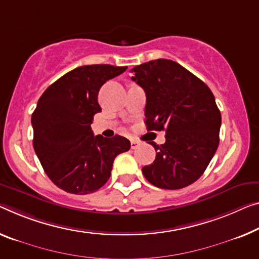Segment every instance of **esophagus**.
<instances>
[{
  "mask_svg": "<svg viewBox=\"0 0 259 259\" xmlns=\"http://www.w3.org/2000/svg\"><path fill=\"white\" fill-rule=\"evenodd\" d=\"M140 146V141H138V140H131V147H132V149H135V148H138V147Z\"/></svg>",
  "mask_w": 259,
  "mask_h": 259,
  "instance_id": "1",
  "label": "esophagus"
}]
</instances>
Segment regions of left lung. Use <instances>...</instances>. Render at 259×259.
<instances>
[{
    "instance_id": "8db88e82",
    "label": "left lung",
    "mask_w": 259,
    "mask_h": 259,
    "mask_svg": "<svg viewBox=\"0 0 259 259\" xmlns=\"http://www.w3.org/2000/svg\"><path fill=\"white\" fill-rule=\"evenodd\" d=\"M146 93V126L165 131L152 164L142 168L150 184L166 190L189 186L204 174L219 146L221 113L212 91L180 63L148 61L131 70Z\"/></svg>"
}]
</instances>
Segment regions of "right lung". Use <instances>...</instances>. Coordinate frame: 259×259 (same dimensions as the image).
Listing matches in <instances>:
<instances>
[{
	"mask_svg": "<svg viewBox=\"0 0 259 259\" xmlns=\"http://www.w3.org/2000/svg\"><path fill=\"white\" fill-rule=\"evenodd\" d=\"M127 67H77L57 79L39 98L32 113L33 148L50 180L74 194H88L109 181L117 155L131 142L120 135L95 137L94 116L101 112L98 91Z\"/></svg>",
	"mask_w": 259,
	"mask_h": 259,
	"instance_id": "right-lung-1",
	"label": "right lung"
}]
</instances>
